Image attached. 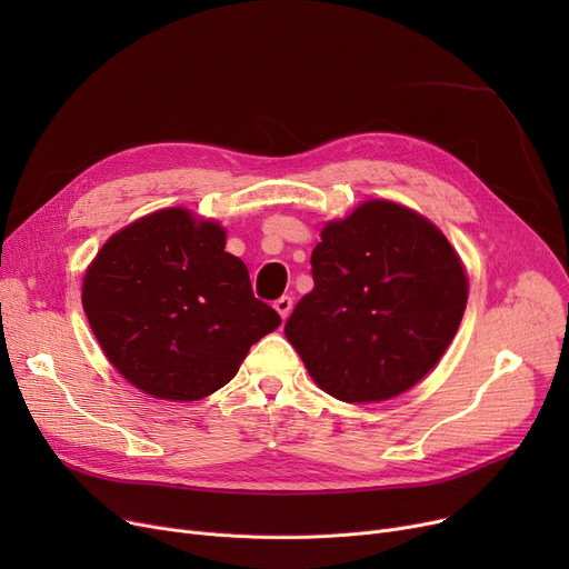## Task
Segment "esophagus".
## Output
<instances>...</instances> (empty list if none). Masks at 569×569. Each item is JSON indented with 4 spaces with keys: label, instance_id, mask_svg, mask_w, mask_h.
<instances>
[{
    "label": "esophagus",
    "instance_id": "esophagus-1",
    "mask_svg": "<svg viewBox=\"0 0 569 569\" xmlns=\"http://www.w3.org/2000/svg\"><path fill=\"white\" fill-rule=\"evenodd\" d=\"M274 309H277L279 316L286 320V318L290 316V311H292V297H288V295L279 297V300L274 302Z\"/></svg>",
    "mask_w": 569,
    "mask_h": 569
}]
</instances>
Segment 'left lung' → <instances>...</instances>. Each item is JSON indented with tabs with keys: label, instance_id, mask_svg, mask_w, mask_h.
Wrapping results in <instances>:
<instances>
[{
	"label": "left lung",
	"instance_id": "left-lung-1",
	"mask_svg": "<svg viewBox=\"0 0 569 569\" xmlns=\"http://www.w3.org/2000/svg\"><path fill=\"white\" fill-rule=\"evenodd\" d=\"M311 274L313 290L283 332L318 387L348 403L392 399L420 382L468 302L463 264L445 234L387 200L327 223Z\"/></svg>",
	"mask_w": 569,
	"mask_h": 569
}]
</instances>
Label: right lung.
<instances>
[{"instance_id":"add662e5","label":"right lung","mask_w":569,"mask_h":569,"mask_svg":"<svg viewBox=\"0 0 569 569\" xmlns=\"http://www.w3.org/2000/svg\"><path fill=\"white\" fill-rule=\"evenodd\" d=\"M226 230L170 207L112 234L82 281V309L112 367L144 395L198 401L223 387L281 316L223 251Z\"/></svg>"}]
</instances>
